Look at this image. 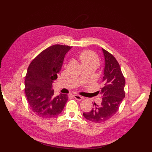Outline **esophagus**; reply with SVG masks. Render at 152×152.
<instances>
[{"instance_id":"obj_1","label":"esophagus","mask_w":152,"mask_h":152,"mask_svg":"<svg viewBox=\"0 0 152 152\" xmlns=\"http://www.w3.org/2000/svg\"><path fill=\"white\" fill-rule=\"evenodd\" d=\"M73 97H74L76 100H79V101H81V100H82V99H83V97H82V96H79V95L75 94V95L73 96Z\"/></svg>"}]
</instances>
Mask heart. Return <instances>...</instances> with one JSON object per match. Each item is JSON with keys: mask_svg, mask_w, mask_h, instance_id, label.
<instances>
[{"mask_svg": "<svg viewBox=\"0 0 152 152\" xmlns=\"http://www.w3.org/2000/svg\"><path fill=\"white\" fill-rule=\"evenodd\" d=\"M79 61L82 66L88 65L97 68L100 64V60L98 56L90 51H84L82 52L79 56Z\"/></svg>", "mask_w": 152, "mask_h": 152, "instance_id": "b5f03b06", "label": "heart"}]
</instances>
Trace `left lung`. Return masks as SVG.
I'll return each instance as SVG.
<instances>
[{"instance_id": "obj_1", "label": "left lung", "mask_w": 152, "mask_h": 152, "mask_svg": "<svg viewBox=\"0 0 152 152\" xmlns=\"http://www.w3.org/2000/svg\"><path fill=\"white\" fill-rule=\"evenodd\" d=\"M104 64L102 82L103 87L97 92L102 95V102L90 112L83 113V117L94 123H102L111 118L118 110L125 97V79L120 65L110 53L102 48Z\"/></svg>"}]
</instances>
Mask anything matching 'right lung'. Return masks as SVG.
Instances as JSON below:
<instances>
[{
  "mask_svg": "<svg viewBox=\"0 0 152 152\" xmlns=\"http://www.w3.org/2000/svg\"><path fill=\"white\" fill-rule=\"evenodd\" d=\"M72 47L56 45L41 52L30 64L25 78V94L32 111L38 116L51 118L60 114L67 94L54 96L52 83L58 77L66 54Z\"/></svg>",
  "mask_w": 152,
  "mask_h": 152,
  "instance_id": "right-lung-1",
  "label": "right lung"
}]
</instances>
